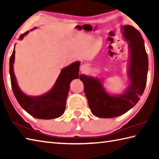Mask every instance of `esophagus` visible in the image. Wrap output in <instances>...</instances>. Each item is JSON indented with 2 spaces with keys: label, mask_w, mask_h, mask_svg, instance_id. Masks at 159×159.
<instances>
[{
  "label": "esophagus",
  "mask_w": 159,
  "mask_h": 159,
  "mask_svg": "<svg viewBox=\"0 0 159 159\" xmlns=\"http://www.w3.org/2000/svg\"><path fill=\"white\" fill-rule=\"evenodd\" d=\"M89 70V66L87 65H83L80 66V71H82V72H86Z\"/></svg>",
  "instance_id": "obj_1"
}]
</instances>
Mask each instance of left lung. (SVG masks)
I'll return each mask as SVG.
<instances>
[{"mask_svg": "<svg viewBox=\"0 0 159 159\" xmlns=\"http://www.w3.org/2000/svg\"><path fill=\"white\" fill-rule=\"evenodd\" d=\"M122 38L128 42V83L121 93L108 92L104 79L80 74L84 91L92 114L100 118L118 117L131 109L139 100L146 88L148 72V58L141 33L133 26L124 25Z\"/></svg>", "mask_w": 159, "mask_h": 159, "instance_id": "1", "label": "left lung"}]
</instances>
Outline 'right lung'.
I'll list each match as a JSON object with an SVG mask.
<instances>
[{
  "label": "right lung",
  "mask_w": 159,
  "mask_h": 159,
  "mask_svg": "<svg viewBox=\"0 0 159 159\" xmlns=\"http://www.w3.org/2000/svg\"><path fill=\"white\" fill-rule=\"evenodd\" d=\"M34 29H36V27L31 29V31ZM29 33V31L22 34L18 39H23L24 37ZM15 46L9 60V74L13 92L20 105L29 114L38 119L51 120L61 116L66 109L70 83L74 79L79 78L80 62L75 61L63 68L48 92L40 96H28L20 88L13 71Z\"/></svg>",
  "instance_id": "obj_1"
}]
</instances>
